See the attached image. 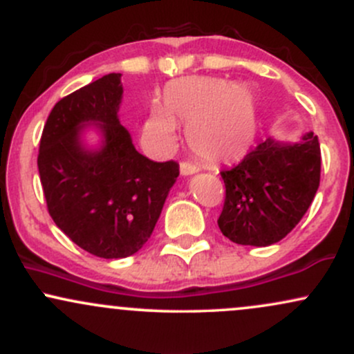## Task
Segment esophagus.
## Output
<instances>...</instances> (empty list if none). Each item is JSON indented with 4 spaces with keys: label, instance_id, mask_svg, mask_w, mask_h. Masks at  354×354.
<instances>
[{
    "label": "esophagus",
    "instance_id": "obj_1",
    "mask_svg": "<svg viewBox=\"0 0 354 354\" xmlns=\"http://www.w3.org/2000/svg\"><path fill=\"white\" fill-rule=\"evenodd\" d=\"M180 171L183 176H189V174H194V173L200 171V166L188 163V161H183V163L180 165Z\"/></svg>",
    "mask_w": 354,
    "mask_h": 354
}]
</instances>
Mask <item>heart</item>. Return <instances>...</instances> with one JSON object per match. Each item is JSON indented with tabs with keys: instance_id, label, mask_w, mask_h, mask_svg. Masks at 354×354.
I'll return each instance as SVG.
<instances>
[{
	"instance_id": "b5f03b06",
	"label": "heart",
	"mask_w": 354,
	"mask_h": 354,
	"mask_svg": "<svg viewBox=\"0 0 354 354\" xmlns=\"http://www.w3.org/2000/svg\"><path fill=\"white\" fill-rule=\"evenodd\" d=\"M176 124L198 156L214 163L243 156L258 133V100L248 84L211 76L171 81L163 91V109L153 108L143 135L149 146L169 149Z\"/></svg>"
}]
</instances>
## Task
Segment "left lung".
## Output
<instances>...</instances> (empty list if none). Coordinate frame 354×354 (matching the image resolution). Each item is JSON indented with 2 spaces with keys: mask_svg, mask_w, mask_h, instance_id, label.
<instances>
[{
  "mask_svg": "<svg viewBox=\"0 0 354 354\" xmlns=\"http://www.w3.org/2000/svg\"><path fill=\"white\" fill-rule=\"evenodd\" d=\"M318 136L296 143L268 138L234 168L221 171L226 186L218 226L238 245L270 246L299 223L319 186Z\"/></svg>",
  "mask_w": 354,
  "mask_h": 354,
  "instance_id": "1",
  "label": "left lung"
}]
</instances>
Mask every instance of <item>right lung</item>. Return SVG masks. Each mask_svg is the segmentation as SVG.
I'll use <instances>...</instances> for the list:
<instances>
[{
    "label": "right lung",
    "instance_id": "add662e5",
    "mask_svg": "<svg viewBox=\"0 0 354 354\" xmlns=\"http://www.w3.org/2000/svg\"><path fill=\"white\" fill-rule=\"evenodd\" d=\"M121 98L120 73L64 96L48 116L38 154L53 221L84 251L106 259L143 248L180 174L174 161L156 163L136 151L118 118ZM88 125L102 135L96 149L82 141Z\"/></svg>",
    "mask_w": 354,
    "mask_h": 354
}]
</instances>
